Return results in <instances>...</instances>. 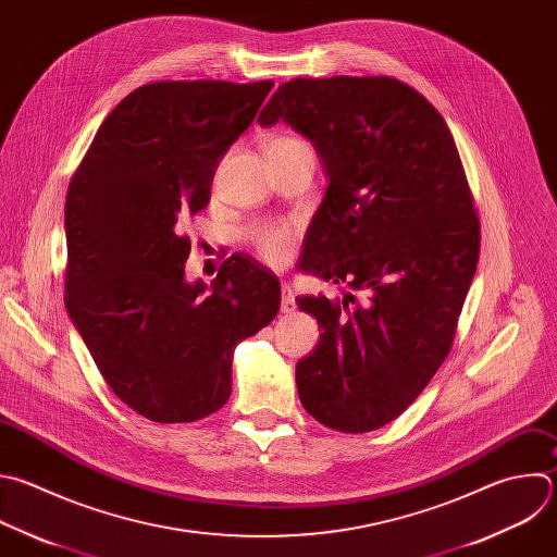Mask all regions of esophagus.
Returning <instances> with one entry per match:
<instances>
[{"instance_id":"obj_1","label":"esophagus","mask_w":557,"mask_h":557,"mask_svg":"<svg viewBox=\"0 0 557 557\" xmlns=\"http://www.w3.org/2000/svg\"><path fill=\"white\" fill-rule=\"evenodd\" d=\"M297 308L295 304V295L290 290L288 284H282V312H293Z\"/></svg>"}]
</instances>
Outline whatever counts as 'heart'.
Returning a JSON list of instances; mask_svg holds the SVG:
<instances>
[{
	"label": "heart",
	"instance_id": "obj_1",
	"mask_svg": "<svg viewBox=\"0 0 557 557\" xmlns=\"http://www.w3.org/2000/svg\"><path fill=\"white\" fill-rule=\"evenodd\" d=\"M295 137H275L269 141V150L301 146ZM297 238V225L293 221H260L245 230V240L256 249V253L269 264H282L293 253Z\"/></svg>",
	"mask_w": 557,
	"mask_h": 557
}]
</instances>
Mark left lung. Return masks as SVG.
I'll return each instance as SVG.
<instances>
[{"label": "left lung", "instance_id": "1", "mask_svg": "<svg viewBox=\"0 0 557 557\" xmlns=\"http://www.w3.org/2000/svg\"><path fill=\"white\" fill-rule=\"evenodd\" d=\"M280 120L330 176L301 269L362 295L297 297L323 330L297 362V394L327 429L376 431L450 354L481 249L468 176L440 111L394 76L293 78L258 117Z\"/></svg>", "mask_w": 557, "mask_h": 557}]
</instances>
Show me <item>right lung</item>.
Instances as JSON below:
<instances>
[{"instance_id": "right-lung-1", "label": "right lung", "mask_w": 557, "mask_h": 557, "mask_svg": "<svg viewBox=\"0 0 557 557\" xmlns=\"http://www.w3.org/2000/svg\"><path fill=\"white\" fill-rule=\"evenodd\" d=\"M273 81H157L100 124L65 201V306L109 389L139 416L197 422L232 394L234 349L280 310L277 277L247 253L210 290L183 280V221L210 203L219 159Z\"/></svg>"}]
</instances>
